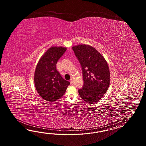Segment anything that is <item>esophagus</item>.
I'll return each mask as SVG.
<instances>
[{"label": "esophagus", "mask_w": 146, "mask_h": 146, "mask_svg": "<svg viewBox=\"0 0 146 146\" xmlns=\"http://www.w3.org/2000/svg\"><path fill=\"white\" fill-rule=\"evenodd\" d=\"M73 82H74V80H73V79H70V84H73Z\"/></svg>", "instance_id": "1"}]
</instances>
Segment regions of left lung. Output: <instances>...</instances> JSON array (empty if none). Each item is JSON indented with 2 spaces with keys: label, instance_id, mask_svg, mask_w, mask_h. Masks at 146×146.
I'll return each mask as SVG.
<instances>
[{
  "label": "left lung",
  "instance_id": "1",
  "mask_svg": "<svg viewBox=\"0 0 146 146\" xmlns=\"http://www.w3.org/2000/svg\"><path fill=\"white\" fill-rule=\"evenodd\" d=\"M72 50L82 68L84 86L78 90L87 103L98 102L106 92L110 82L109 66L104 57L93 47L81 44Z\"/></svg>",
  "mask_w": 146,
  "mask_h": 146
}]
</instances>
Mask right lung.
<instances>
[{
    "label": "right lung",
    "mask_w": 146,
    "mask_h": 146,
    "mask_svg": "<svg viewBox=\"0 0 146 146\" xmlns=\"http://www.w3.org/2000/svg\"><path fill=\"white\" fill-rule=\"evenodd\" d=\"M66 50L64 47H52L37 63L34 73L35 86L38 94L47 101L59 99L70 84L62 78L56 67L58 60Z\"/></svg>",
    "instance_id": "right-lung-1"
}]
</instances>
